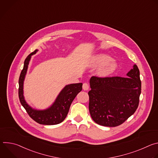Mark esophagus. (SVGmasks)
<instances>
[{"label":"esophagus","instance_id":"34e87169","mask_svg":"<svg viewBox=\"0 0 158 158\" xmlns=\"http://www.w3.org/2000/svg\"><path fill=\"white\" fill-rule=\"evenodd\" d=\"M82 88L84 91H87V90H88L89 88V85L87 82H84L82 85Z\"/></svg>","mask_w":158,"mask_h":158}]
</instances>
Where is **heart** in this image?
Here are the masks:
<instances>
[{
    "mask_svg": "<svg viewBox=\"0 0 158 158\" xmlns=\"http://www.w3.org/2000/svg\"><path fill=\"white\" fill-rule=\"evenodd\" d=\"M91 65L93 67H101L98 73L101 76H107L113 73L117 68V63L106 54H98L91 59Z\"/></svg>",
    "mask_w": 158,
    "mask_h": 158,
    "instance_id": "obj_1",
    "label": "heart"
}]
</instances>
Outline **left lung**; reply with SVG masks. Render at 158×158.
<instances>
[{"label":"left lung","mask_w":158,"mask_h":158,"mask_svg":"<svg viewBox=\"0 0 158 158\" xmlns=\"http://www.w3.org/2000/svg\"><path fill=\"white\" fill-rule=\"evenodd\" d=\"M127 77L119 76L90 79L89 109L93 121L101 126L116 127L136 110L141 93L139 70L133 66Z\"/></svg>","instance_id":"obj_1"}]
</instances>
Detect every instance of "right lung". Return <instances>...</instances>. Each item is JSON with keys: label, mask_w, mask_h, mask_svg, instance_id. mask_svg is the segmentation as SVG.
Here are the masks:
<instances>
[{"label": "right lung", "mask_w": 158, "mask_h": 158, "mask_svg": "<svg viewBox=\"0 0 158 158\" xmlns=\"http://www.w3.org/2000/svg\"><path fill=\"white\" fill-rule=\"evenodd\" d=\"M35 50L25 59L23 69L19 79V98L22 106L24 107L29 116L35 122L44 125H55L62 123L68 113L71 104L77 94L82 91V84H72L66 85L57 96L54 103L49 108L39 110L33 109L26 102L23 96V84L31 56L35 54Z\"/></svg>", "instance_id": "right-lung-1"}]
</instances>
